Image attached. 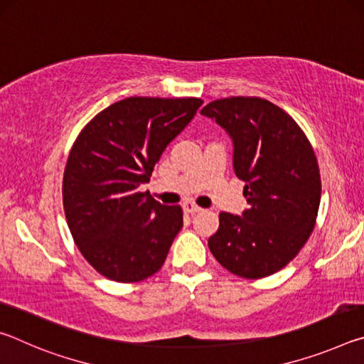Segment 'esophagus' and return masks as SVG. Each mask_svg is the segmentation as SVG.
<instances>
[{"label": "esophagus", "instance_id": "34e87169", "mask_svg": "<svg viewBox=\"0 0 364 364\" xmlns=\"http://www.w3.org/2000/svg\"><path fill=\"white\" fill-rule=\"evenodd\" d=\"M183 210H184V212H186V213H191V215H193V213H197V212H200V210H202V208H200L199 205H197V204H194V202H191V200H188V202H184V204H183Z\"/></svg>", "mask_w": 364, "mask_h": 364}]
</instances>
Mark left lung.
I'll use <instances>...</instances> for the list:
<instances>
[{
  "label": "left lung",
  "instance_id": "obj_1",
  "mask_svg": "<svg viewBox=\"0 0 364 364\" xmlns=\"http://www.w3.org/2000/svg\"><path fill=\"white\" fill-rule=\"evenodd\" d=\"M232 139L234 173L249 208L220 213L208 249L221 267L247 279L284 268L315 228L321 178L310 141L291 115L262 97H225L200 110Z\"/></svg>",
  "mask_w": 364,
  "mask_h": 364
}]
</instances>
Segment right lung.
Listing matches in <instances>:
<instances>
[{
	"label": "right lung",
	"instance_id": "obj_1",
	"mask_svg": "<svg viewBox=\"0 0 364 364\" xmlns=\"http://www.w3.org/2000/svg\"><path fill=\"white\" fill-rule=\"evenodd\" d=\"M202 102L127 97L97 114L73 143L63 181L67 225L86 262L106 278L138 282L162 268L183 210L139 186Z\"/></svg>",
	"mask_w": 364,
	"mask_h": 364
}]
</instances>
